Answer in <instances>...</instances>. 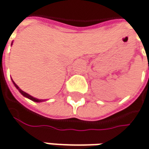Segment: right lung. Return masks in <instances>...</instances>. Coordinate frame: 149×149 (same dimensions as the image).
I'll return each instance as SVG.
<instances>
[{
  "mask_svg": "<svg viewBox=\"0 0 149 149\" xmlns=\"http://www.w3.org/2000/svg\"><path fill=\"white\" fill-rule=\"evenodd\" d=\"M13 83L15 84V86H16V88L18 89V91H19V92H20L22 94V95H23V96H24V97H27V98H29V99H31V100L34 101V102H42V101H43V100H42V99H37V98H35V97H31V95H29V94H27V93H25V92H23L22 90H21V89H20V88L18 87V86H17V85H16V83L14 82V81H13Z\"/></svg>",
  "mask_w": 149,
  "mask_h": 149,
  "instance_id": "right-lung-1",
  "label": "right lung"
}]
</instances>
